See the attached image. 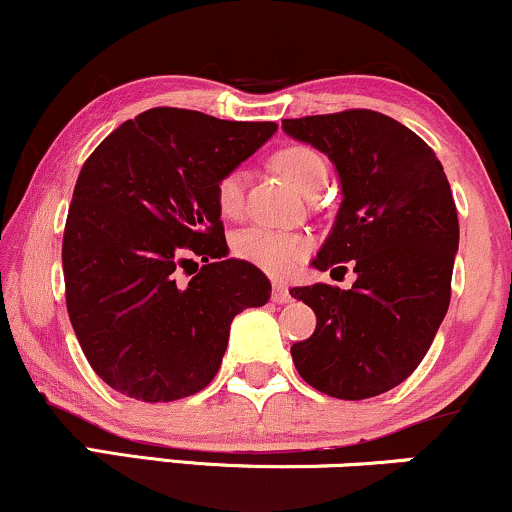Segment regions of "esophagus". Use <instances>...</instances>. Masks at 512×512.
Here are the masks:
<instances>
[{
    "label": "esophagus",
    "instance_id": "34e87169",
    "mask_svg": "<svg viewBox=\"0 0 512 512\" xmlns=\"http://www.w3.org/2000/svg\"><path fill=\"white\" fill-rule=\"evenodd\" d=\"M272 301H274V303H279V305L289 303V301H291L289 286L281 284V281H274V286H272Z\"/></svg>",
    "mask_w": 512,
    "mask_h": 512
}]
</instances>
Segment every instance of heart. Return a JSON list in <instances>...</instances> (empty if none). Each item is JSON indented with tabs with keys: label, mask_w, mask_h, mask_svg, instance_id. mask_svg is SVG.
<instances>
[{
	"label": "heart",
	"mask_w": 512,
	"mask_h": 512,
	"mask_svg": "<svg viewBox=\"0 0 512 512\" xmlns=\"http://www.w3.org/2000/svg\"><path fill=\"white\" fill-rule=\"evenodd\" d=\"M272 166L291 182L296 190L308 195L310 190L322 187L327 178V166L320 154L308 146H284L272 158ZM245 197V175L240 170L221 175L216 182V204H219L223 216H238L243 209ZM313 248V240L305 233L279 231L269 226H250L243 228L233 238V250L240 260L255 264L264 272L284 276L293 272L301 260Z\"/></svg>",
	"instance_id": "heart-1"
}]
</instances>
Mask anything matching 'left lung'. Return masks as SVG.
<instances>
[{"mask_svg":"<svg viewBox=\"0 0 512 512\" xmlns=\"http://www.w3.org/2000/svg\"><path fill=\"white\" fill-rule=\"evenodd\" d=\"M281 129L330 158L342 185L313 267L354 262L356 272L349 291L291 289L317 317L310 339L291 346L293 363L330 397L383 395L414 373L448 313L460 245L450 182L424 139L375 110L281 120Z\"/></svg>","mask_w":512,"mask_h":512,"instance_id":"1","label":"left lung"}]
</instances>
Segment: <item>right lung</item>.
Here are the masks:
<instances>
[{"label":"right lung","mask_w":512,"mask_h":512,"mask_svg":"<svg viewBox=\"0 0 512 512\" xmlns=\"http://www.w3.org/2000/svg\"><path fill=\"white\" fill-rule=\"evenodd\" d=\"M274 132L151 108L88 156L64 226V286L76 339L113 390L142 402L204 390L233 317L269 301L267 276L226 257L216 182Z\"/></svg>","instance_id":"1"}]
</instances>
